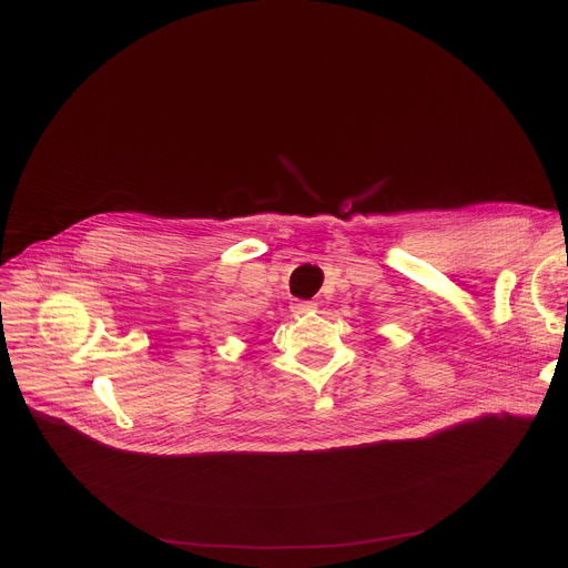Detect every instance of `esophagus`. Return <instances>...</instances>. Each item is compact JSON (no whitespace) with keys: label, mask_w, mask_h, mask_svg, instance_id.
I'll return each instance as SVG.
<instances>
[{"label":"esophagus","mask_w":568,"mask_h":568,"mask_svg":"<svg viewBox=\"0 0 568 568\" xmlns=\"http://www.w3.org/2000/svg\"><path fill=\"white\" fill-rule=\"evenodd\" d=\"M292 311H294L296 315H306V313L317 311V304H315V302H296V304H292Z\"/></svg>","instance_id":"1"}]
</instances>
